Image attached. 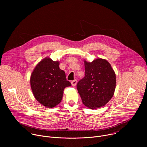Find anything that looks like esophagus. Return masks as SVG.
Segmentation results:
<instances>
[{"instance_id":"obj_1","label":"esophagus","mask_w":147,"mask_h":147,"mask_svg":"<svg viewBox=\"0 0 147 147\" xmlns=\"http://www.w3.org/2000/svg\"><path fill=\"white\" fill-rule=\"evenodd\" d=\"M71 85H72L73 87H74V86H76L77 85V80H74L73 81H71Z\"/></svg>"}]
</instances>
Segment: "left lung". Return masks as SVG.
I'll return each mask as SVG.
<instances>
[{
	"label": "left lung",
	"instance_id": "obj_1",
	"mask_svg": "<svg viewBox=\"0 0 147 147\" xmlns=\"http://www.w3.org/2000/svg\"><path fill=\"white\" fill-rule=\"evenodd\" d=\"M85 77L77 83V88L83 104L89 109L102 107L111 99L116 88V74L105 59L91 62L84 60Z\"/></svg>",
	"mask_w": 147,
	"mask_h": 147
}]
</instances>
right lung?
Listing matches in <instances>:
<instances>
[{
    "instance_id": "obj_1",
    "label": "right lung",
    "mask_w": 147,
    "mask_h": 147,
    "mask_svg": "<svg viewBox=\"0 0 147 147\" xmlns=\"http://www.w3.org/2000/svg\"><path fill=\"white\" fill-rule=\"evenodd\" d=\"M59 65V61L45 57L36 65L31 74L30 85L35 98L48 108L57 105L61 100L65 88L71 86Z\"/></svg>"
}]
</instances>
